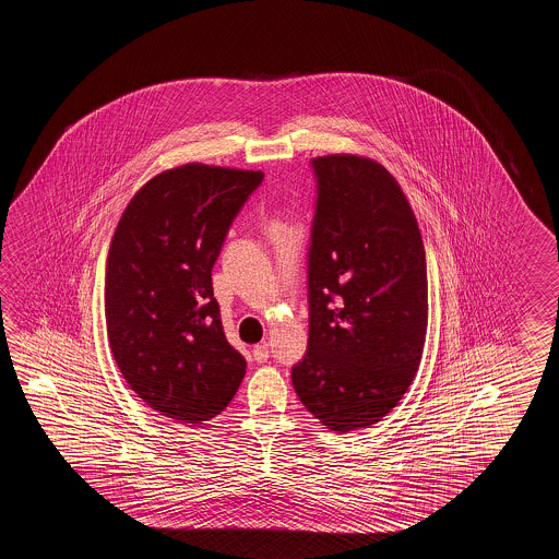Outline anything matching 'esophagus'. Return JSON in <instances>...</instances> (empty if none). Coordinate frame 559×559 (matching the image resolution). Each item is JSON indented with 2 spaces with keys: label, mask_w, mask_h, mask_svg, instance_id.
I'll use <instances>...</instances> for the list:
<instances>
[{
  "label": "esophagus",
  "mask_w": 559,
  "mask_h": 559,
  "mask_svg": "<svg viewBox=\"0 0 559 559\" xmlns=\"http://www.w3.org/2000/svg\"><path fill=\"white\" fill-rule=\"evenodd\" d=\"M253 359L258 364H265L270 359V347H267V344H260L253 347Z\"/></svg>",
  "instance_id": "obj_1"
}]
</instances>
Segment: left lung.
Returning <instances> with one entry per match:
<instances>
[{"instance_id": "8db88e82", "label": "left lung", "mask_w": 559, "mask_h": 559, "mask_svg": "<svg viewBox=\"0 0 559 559\" xmlns=\"http://www.w3.org/2000/svg\"><path fill=\"white\" fill-rule=\"evenodd\" d=\"M308 352L292 368L299 402L333 431L378 424L416 376L428 330L426 250L385 167L311 159Z\"/></svg>"}]
</instances>
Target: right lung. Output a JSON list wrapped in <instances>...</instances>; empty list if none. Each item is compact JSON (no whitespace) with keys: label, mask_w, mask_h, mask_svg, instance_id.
Masks as SVG:
<instances>
[{"label":"right lung","mask_w":559,"mask_h":559,"mask_svg":"<svg viewBox=\"0 0 559 559\" xmlns=\"http://www.w3.org/2000/svg\"><path fill=\"white\" fill-rule=\"evenodd\" d=\"M262 171L188 164L150 179L107 253L106 325L131 390L162 416L202 424L246 376L227 342L212 270Z\"/></svg>","instance_id":"1"}]
</instances>
